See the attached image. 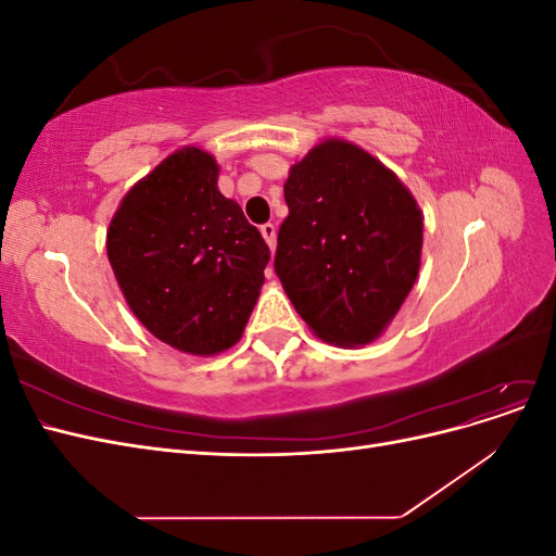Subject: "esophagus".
Listing matches in <instances>:
<instances>
[{"label": "esophagus", "instance_id": "esophagus-1", "mask_svg": "<svg viewBox=\"0 0 556 556\" xmlns=\"http://www.w3.org/2000/svg\"><path fill=\"white\" fill-rule=\"evenodd\" d=\"M260 231H262V237H264L266 245L271 248V250H276V225L266 223V225H262V227H260Z\"/></svg>", "mask_w": 556, "mask_h": 556}]
</instances>
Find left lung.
I'll use <instances>...</instances> for the list:
<instances>
[{"label":"left lung","instance_id":"8db88e82","mask_svg":"<svg viewBox=\"0 0 556 556\" xmlns=\"http://www.w3.org/2000/svg\"><path fill=\"white\" fill-rule=\"evenodd\" d=\"M276 274L308 329L339 348L380 339L410 294L422 227L410 190L364 148L325 139L292 164Z\"/></svg>","mask_w":556,"mask_h":556}]
</instances>
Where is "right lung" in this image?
I'll return each mask as SVG.
<instances>
[{
  "mask_svg": "<svg viewBox=\"0 0 556 556\" xmlns=\"http://www.w3.org/2000/svg\"><path fill=\"white\" fill-rule=\"evenodd\" d=\"M215 157L185 146L131 185L106 231L109 262L139 323L180 352L220 355L255 308L268 245L217 190Z\"/></svg>",
  "mask_w": 556,
  "mask_h": 556,
  "instance_id": "1",
  "label": "right lung"
}]
</instances>
